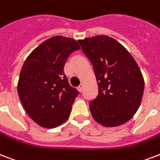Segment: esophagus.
<instances>
[{
    "label": "esophagus",
    "mask_w": 160,
    "mask_h": 160,
    "mask_svg": "<svg viewBox=\"0 0 160 160\" xmlns=\"http://www.w3.org/2000/svg\"><path fill=\"white\" fill-rule=\"evenodd\" d=\"M78 91H80V92H82L83 91V85H80L79 86H78Z\"/></svg>",
    "instance_id": "obj_1"
}]
</instances>
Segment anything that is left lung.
<instances>
[{"label": "left lung", "mask_w": 160, "mask_h": 160, "mask_svg": "<svg viewBox=\"0 0 160 160\" xmlns=\"http://www.w3.org/2000/svg\"><path fill=\"white\" fill-rule=\"evenodd\" d=\"M91 61L98 95L89 103L91 115L105 127H118L131 119L138 109L144 80L133 57L112 38L104 35L78 40Z\"/></svg>", "instance_id": "left-lung-1"}]
</instances>
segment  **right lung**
Here are the masks:
<instances>
[{
	"label": "right lung",
	"instance_id": "right-lung-1",
	"mask_svg": "<svg viewBox=\"0 0 160 160\" xmlns=\"http://www.w3.org/2000/svg\"><path fill=\"white\" fill-rule=\"evenodd\" d=\"M80 48L75 40L54 36L36 48L23 64L18 92L24 109L41 127L53 128L69 118L79 91L64 75L67 58Z\"/></svg>",
	"mask_w": 160,
	"mask_h": 160
}]
</instances>
